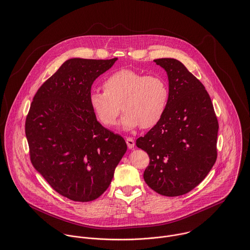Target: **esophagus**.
<instances>
[{"label": "esophagus", "instance_id": "1", "mask_svg": "<svg viewBox=\"0 0 250 250\" xmlns=\"http://www.w3.org/2000/svg\"><path fill=\"white\" fill-rule=\"evenodd\" d=\"M126 143H127V145H128V147H129L130 149L134 148V146H135V141H134V139H132V138H127V139H126Z\"/></svg>", "mask_w": 250, "mask_h": 250}]
</instances>
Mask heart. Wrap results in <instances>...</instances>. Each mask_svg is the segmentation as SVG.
<instances>
[{
	"label": "heart",
	"instance_id": "obj_1",
	"mask_svg": "<svg viewBox=\"0 0 250 250\" xmlns=\"http://www.w3.org/2000/svg\"><path fill=\"white\" fill-rule=\"evenodd\" d=\"M104 90H91L88 101L98 120L113 126L120 113L125 130L150 128L162 118L168 101V86L159 75H145L132 69H121L104 82ZM122 107H120V106Z\"/></svg>",
	"mask_w": 250,
	"mask_h": 250
}]
</instances>
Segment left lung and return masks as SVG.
Listing matches in <instances>:
<instances>
[{"label": "left lung", "mask_w": 250, "mask_h": 250, "mask_svg": "<svg viewBox=\"0 0 250 250\" xmlns=\"http://www.w3.org/2000/svg\"><path fill=\"white\" fill-rule=\"evenodd\" d=\"M168 77L169 95L159 122L137 140L150 159L145 183L165 196L188 193L216 161L218 122L203 83L175 59H158Z\"/></svg>", "instance_id": "obj_1"}]
</instances>
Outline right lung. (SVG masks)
<instances>
[{"label":"right lung","instance_id":"1","mask_svg":"<svg viewBox=\"0 0 250 250\" xmlns=\"http://www.w3.org/2000/svg\"><path fill=\"white\" fill-rule=\"evenodd\" d=\"M111 60L70 59L37 90L26 118L31 162L60 194L88 202L102 195L127 150L89 106L93 82Z\"/></svg>","mask_w":250,"mask_h":250}]
</instances>
